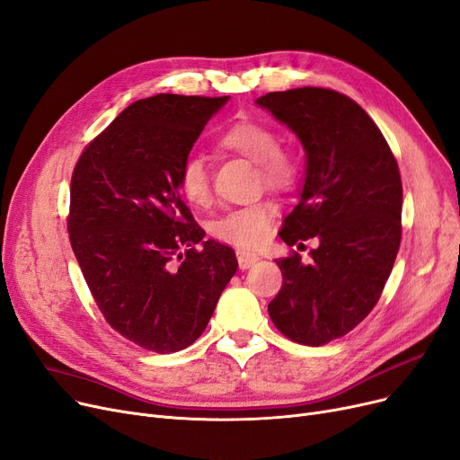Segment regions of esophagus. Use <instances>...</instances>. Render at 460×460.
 <instances>
[{"label":"esophagus","mask_w":460,"mask_h":460,"mask_svg":"<svg viewBox=\"0 0 460 460\" xmlns=\"http://www.w3.org/2000/svg\"><path fill=\"white\" fill-rule=\"evenodd\" d=\"M235 254H237V264H240L242 270H247V268H251L254 262L261 261L259 254L249 252V251H237Z\"/></svg>","instance_id":"esophagus-1"}]
</instances>
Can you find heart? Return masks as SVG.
Returning <instances> with one entry per match:
<instances>
[{
    "label": "heart",
    "mask_w": 460,
    "mask_h": 460,
    "mask_svg": "<svg viewBox=\"0 0 460 460\" xmlns=\"http://www.w3.org/2000/svg\"><path fill=\"white\" fill-rule=\"evenodd\" d=\"M218 146L242 155L256 164L259 181L278 190H292L302 177V160L288 146L279 145V134L261 120H237L218 137ZM177 189L194 208L211 204V175L199 155H187L177 172ZM278 206L270 198H259L247 206L235 208L218 217L213 225L217 240L242 249L262 245L271 228Z\"/></svg>",
    "instance_id": "1"
}]
</instances>
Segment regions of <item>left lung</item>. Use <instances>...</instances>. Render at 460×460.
I'll use <instances>...</instances> for the list:
<instances>
[{
  "label": "left lung",
  "mask_w": 460,
  "mask_h": 460,
  "mask_svg": "<svg viewBox=\"0 0 460 460\" xmlns=\"http://www.w3.org/2000/svg\"><path fill=\"white\" fill-rule=\"evenodd\" d=\"M261 107L296 134L307 155L298 206L279 230L296 251L278 259L283 285L270 317L288 340L319 347L345 336L376 307L402 240V179L387 139L341 92L302 86L270 92Z\"/></svg>",
  "instance_id": "left-lung-1"
}]
</instances>
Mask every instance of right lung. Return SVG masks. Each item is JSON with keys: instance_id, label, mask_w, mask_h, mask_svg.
<instances>
[{"instance_id": "add662e5", "label": "right lung", "mask_w": 460, "mask_h": 460, "mask_svg": "<svg viewBox=\"0 0 460 460\" xmlns=\"http://www.w3.org/2000/svg\"><path fill=\"white\" fill-rule=\"evenodd\" d=\"M228 96L156 94L92 139L71 175L67 232L103 319L153 353L204 332L237 270L230 247L202 242L177 172Z\"/></svg>"}]
</instances>
